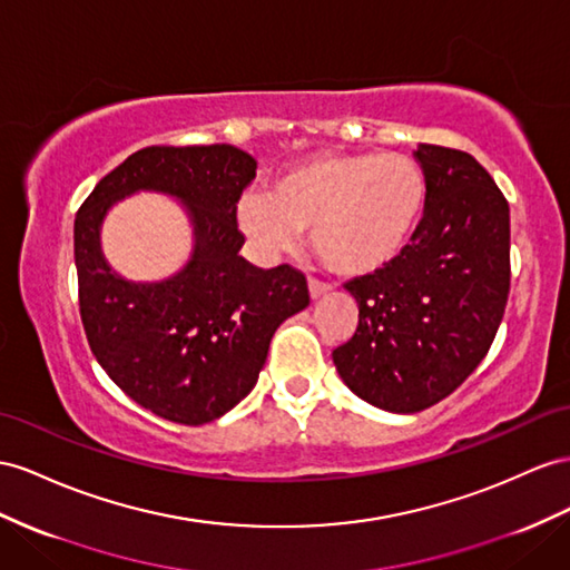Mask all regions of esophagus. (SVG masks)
Instances as JSON below:
<instances>
[{"label": "esophagus", "mask_w": 570, "mask_h": 570, "mask_svg": "<svg viewBox=\"0 0 570 570\" xmlns=\"http://www.w3.org/2000/svg\"><path fill=\"white\" fill-rule=\"evenodd\" d=\"M330 291H332V286H330V284H325V282H317V279H308V294H311V298H313V301L327 296Z\"/></svg>", "instance_id": "esophagus-1"}]
</instances>
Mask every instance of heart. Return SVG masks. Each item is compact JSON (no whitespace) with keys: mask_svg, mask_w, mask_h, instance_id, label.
<instances>
[{"mask_svg":"<svg viewBox=\"0 0 570 570\" xmlns=\"http://www.w3.org/2000/svg\"><path fill=\"white\" fill-rule=\"evenodd\" d=\"M426 199V173L412 156L317 154L276 175L269 195L245 193L236 218L269 253L291 250L311 228L313 250L330 272L371 276L410 247Z\"/></svg>","mask_w":570,"mask_h":570,"instance_id":"obj_1","label":"heart"}]
</instances>
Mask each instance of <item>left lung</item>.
I'll return each instance as SVG.
<instances>
[{"mask_svg": "<svg viewBox=\"0 0 570 570\" xmlns=\"http://www.w3.org/2000/svg\"><path fill=\"white\" fill-rule=\"evenodd\" d=\"M426 212L390 267L346 284L354 337L332 352L344 385L392 414H414L458 390L499 332L510 288L508 202L479 160L419 144Z\"/></svg>", "mask_w": 570, "mask_h": 570, "instance_id": "left-lung-1", "label": "left lung"}]
</instances>
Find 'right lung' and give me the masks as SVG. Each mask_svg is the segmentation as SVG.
I'll list each match as a JSON object with an SVG mask.
<instances>
[{"instance_id": "1", "label": "right lung", "mask_w": 570, "mask_h": 570, "mask_svg": "<svg viewBox=\"0 0 570 570\" xmlns=\"http://www.w3.org/2000/svg\"><path fill=\"white\" fill-rule=\"evenodd\" d=\"M255 170L257 160L230 144L149 146L110 170L77 214L91 352L129 400L175 424H209L250 395L276 327L311 303L294 267L259 269L240 257L236 204ZM137 191L178 198L194 228L188 262L158 283L115 273L99 245L107 212Z\"/></svg>"}]
</instances>
